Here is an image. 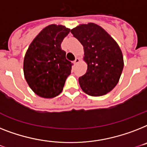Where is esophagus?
I'll return each mask as SVG.
<instances>
[{
  "instance_id": "34e87169",
  "label": "esophagus",
  "mask_w": 147,
  "mask_h": 147,
  "mask_svg": "<svg viewBox=\"0 0 147 147\" xmlns=\"http://www.w3.org/2000/svg\"><path fill=\"white\" fill-rule=\"evenodd\" d=\"M79 62H80V59L77 57V58H76V59L74 60V64H75V65H76V64L79 63Z\"/></svg>"
}]
</instances>
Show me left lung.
Instances as JSON below:
<instances>
[{
    "label": "left lung",
    "instance_id": "8db88e82",
    "mask_svg": "<svg viewBox=\"0 0 147 147\" xmlns=\"http://www.w3.org/2000/svg\"><path fill=\"white\" fill-rule=\"evenodd\" d=\"M71 33L84 47L87 72L79 77L84 93L102 96L115 88L124 67L123 56L115 40L100 26L94 23L80 25Z\"/></svg>",
    "mask_w": 147,
    "mask_h": 147
}]
</instances>
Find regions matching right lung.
I'll list each match as a JSON object with an SVG mask.
<instances>
[{"instance_id":"add662e5","label":"right lung","mask_w":147,"mask_h":147,"mask_svg":"<svg viewBox=\"0 0 147 147\" xmlns=\"http://www.w3.org/2000/svg\"><path fill=\"white\" fill-rule=\"evenodd\" d=\"M70 32L63 26H47L31 43L23 63L24 76L33 91L45 98L62 92L72 63L65 58L61 44Z\"/></svg>"}]
</instances>
